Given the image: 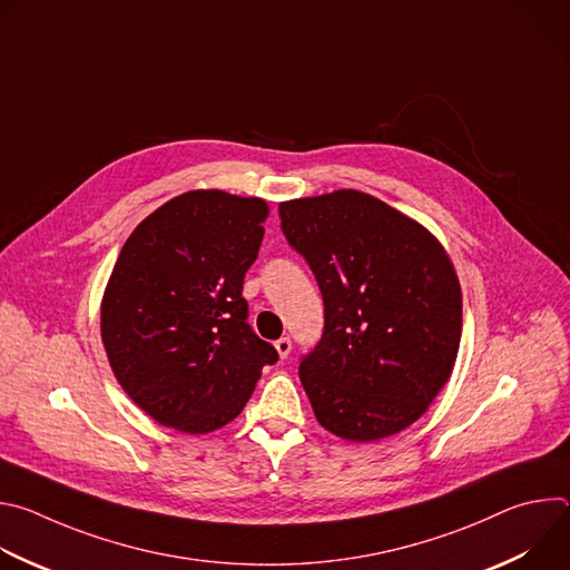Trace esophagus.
Instances as JSON below:
<instances>
[{
	"instance_id": "esophagus-1",
	"label": "esophagus",
	"mask_w": 570,
	"mask_h": 570,
	"mask_svg": "<svg viewBox=\"0 0 570 570\" xmlns=\"http://www.w3.org/2000/svg\"><path fill=\"white\" fill-rule=\"evenodd\" d=\"M275 350H277L279 358H286V356L291 354L293 345H291V341H288V338H279V341H275Z\"/></svg>"
}]
</instances>
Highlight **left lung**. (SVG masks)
Returning a JSON list of instances; mask_svg holds the SVG:
<instances>
[{
  "mask_svg": "<svg viewBox=\"0 0 570 570\" xmlns=\"http://www.w3.org/2000/svg\"><path fill=\"white\" fill-rule=\"evenodd\" d=\"M279 218L324 299L322 338L299 363L315 420L350 442L409 429L460 350L462 291L444 246L356 189L279 203Z\"/></svg>",
  "mask_w": 570,
  "mask_h": 570,
  "instance_id": "obj_1",
  "label": "left lung"
}]
</instances>
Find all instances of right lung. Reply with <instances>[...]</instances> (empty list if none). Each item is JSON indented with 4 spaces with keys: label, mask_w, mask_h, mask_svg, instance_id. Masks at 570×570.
Wrapping results in <instances>:
<instances>
[{
    "label": "right lung",
    "mask_w": 570,
    "mask_h": 570,
    "mask_svg": "<svg viewBox=\"0 0 570 570\" xmlns=\"http://www.w3.org/2000/svg\"><path fill=\"white\" fill-rule=\"evenodd\" d=\"M268 214L264 198L194 189L124 243L101 299V341L115 379L157 424L189 435L225 426L277 361L240 295Z\"/></svg>",
    "instance_id": "1"
}]
</instances>
